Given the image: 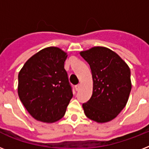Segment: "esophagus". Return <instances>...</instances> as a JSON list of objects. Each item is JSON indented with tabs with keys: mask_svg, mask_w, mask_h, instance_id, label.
I'll list each match as a JSON object with an SVG mask.
<instances>
[{
	"mask_svg": "<svg viewBox=\"0 0 149 149\" xmlns=\"http://www.w3.org/2000/svg\"><path fill=\"white\" fill-rule=\"evenodd\" d=\"M80 86H81V85L80 84H77V85H76L75 86V89H76V91H78L80 89Z\"/></svg>",
	"mask_w": 149,
	"mask_h": 149,
	"instance_id": "1",
	"label": "esophagus"
}]
</instances>
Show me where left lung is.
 <instances>
[{"instance_id":"left-lung-1","label":"left lung","mask_w":149,"mask_h":149,"mask_svg":"<svg viewBox=\"0 0 149 149\" xmlns=\"http://www.w3.org/2000/svg\"><path fill=\"white\" fill-rule=\"evenodd\" d=\"M80 55L91 66L93 94L83 104L84 113L97 123L108 122L126 106L132 90L131 71L118 54L106 47L96 46Z\"/></svg>"}]
</instances>
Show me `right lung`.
Wrapping results in <instances>:
<instances>
[{
    "instance_id": "1",
    "label": "right lung",
    "mask_w": 149,
    "mask_h": 149,
    "mask_svg": "<svg viewBox=\"0 0 149 149\" xmlns=\"http://www.w3.org/2000/svg\"><path fill=\"white\" fill-rule=\"evenodd\" d=\"M67 54L48 47L32 56L18 73L17 93L36 120L56 122L63 118L72 97L64 63Z\"/></svg>"
}]
</instances>
